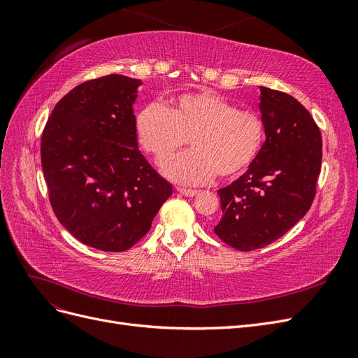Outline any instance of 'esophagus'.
Masks as SVG:
<instances>
[{"instance_id":"obj_1","label":"esophagus","mask_w":358,"mask_h":358,"mask_svg":"<svg viewBox=\"0 0 358 358\" xmlns=\"http://www.w3.org/2000/svg\"><path fill=\"white\" fill-rule=\"evenodd\" d=\"M178 192L182 194V196H185V197H194V196H197V194H199L197 189H187V188H178Z\"/></svg>"}]
</instances>
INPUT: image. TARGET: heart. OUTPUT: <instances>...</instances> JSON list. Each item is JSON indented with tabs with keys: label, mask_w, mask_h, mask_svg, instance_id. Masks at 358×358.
Here are the masks:
<instances>
[{
	"label": "heart",
	"mask_w": 358,
	"mask_h": 358,
	"mask_svg": "<svg viewBox=\"0 0 358 358\" xmlns=\"http://www.w3.org/2000/svg\"><path fill=\"white\" fill-rule=\"evenodd\" d=\"M134 133L140 148L157 162L170 158L189 138L192 149L162 166L164 176L182 185H204L216 175L239 176L264 142L262 117L212 91L180 94L170 107L145 106L136 115Z\"/></svg>",
	"instance_id": "heart-1"
}]
</instances>
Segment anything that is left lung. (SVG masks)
Listing matches in <instances>:
<instances>
[{"mask_svg":"<svg viewBox=\"0 0 358 358\" xmlns=\"http://www.w3.org/2000/svg\"><path fill=\"white\" fill-rule=\"evenodd\" d=\"M266 142L246 173L218 191L222 216L215 234L237 251H254L282 237L315 199L322 138L294 96L259 86Z\"/></svg>","mask_w":358,"mask_h":358,"instance_id":"1","label":"left lung"}]
</instances>
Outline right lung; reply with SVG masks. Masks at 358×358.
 <instances>
[{
  "mask_svg": "<svg viewBox=\"0 0 358 358\" xmlns=\"http://www.w3.org/2000/svg\"><path fill=\"white\" fill-rule=\"evenodd\" d=\"M142 80L109 74L57 103L41 136V167L58 221L106 252L136 245L173 192L137 148L133 104Z\"/></svg>",
  "mask_w": 358,
  "mask_h": 358,
  "instance_id": "obj_1",
  "label": "right lung"
}]
</instances>
